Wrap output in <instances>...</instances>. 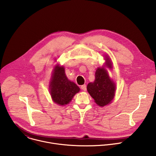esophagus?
Returning <instances> with one entry per match:
<instances>
[{"instance_id": "obj_1", "label": "esophagus", "mask_w": 156, "mask_h": 156, "mask_svg": "<svg viewBox=\"0 0 156 156\" xmlns=\"http://www.w3.org/2000/svg\"><path fill=\"white\" fill-rule=\"evenodd\" d=\"M81 88L82 89V90H83V91H86V84H83V85H82V86H81Z\"/></svg>"}]
</instances>
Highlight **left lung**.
<instances>
[{"label": "left lung", "instance_id": "left-lung-1", "mask_svg": "<svg viewBox=\"0 0 156 156\" xmlns=\"http://www.w3.org/2000/svg\"><path fill=\"white\" fill-rule=\"evenodd\" d=\"M105 66L112 68V64L108 57L105 58ZM115 84L108 76L107 71L104 67H99L95 73L94 82L88 83L87 92L94 99V102L101 107H104L112 102L115 96Z\"/></svg>", "mask_w": 156, "mask_h": 156}]
</instances>
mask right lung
Wrapping results in <instances>:
<instances>
[{"instance_id":"obj_1","label":"right lung","mask_w":156,"mask_h":156,"mask_svg":"<svg viewBox=\"0 0 156 156\" xmlns=\"http://www.w3.org/2000/svg\"><path fill=\"white\" fill-rule=\"evenodd\" d=\"M49 90L53 101L58 105H65L72 101L80 89L66 77L63 66L57 64L54 69Z\"/></svg>"}]
</instances>
